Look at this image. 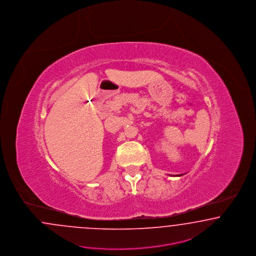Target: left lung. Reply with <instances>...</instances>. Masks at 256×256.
<instances>
[{
	"instance_id": "obj_1",
	"label": "left lung",
	"mask_w": 256,
	"mask_h": 256,
	"mask_svg": "<svg viewBox=\"0 0 256 256\" xmlns=\"http://www.w3.org/2000/svg\"><path fill=\"white\" fill-rule=\"evenodd\" d=\"M179 176H180V175H179Z\"/></svg>"
}]
</instances>
